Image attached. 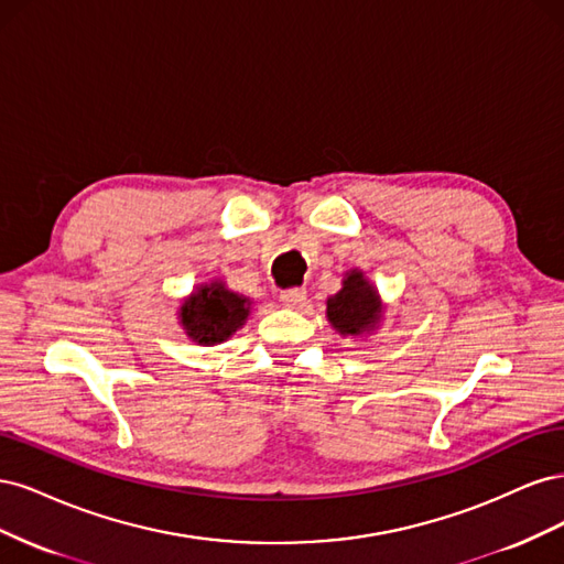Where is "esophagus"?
I'll return each instance as SVG.
<instances>
[{
    "label": "esophagus",
    "mask_w": 564,
    "mask_h": 564,
    "mask_svg": "<svg viewBox=\"0 0 564 564\" xmlns=\"http://www.w3.org/2000/svg\"><path fill=\"white\" fill-rule=\"evenodd\" d=\"M281 302L285 306H302L306 302V290L304 288H288L281 293Z\"/></svg>",
    "instance_id": "34e87169"
}]
</instances>
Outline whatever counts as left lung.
<instances>
[{
    "label": "left lung",
    "instance_id": "1",
    "mask_svg": "<svg viewBox=\"0 0 564 564\" xmlns=\"http://www.w3.org/2000/svg\"><path fill=\"white\" fill-rule=\"evenodd\" d=\"M328 318L341 335H360L379 321V295L360 271L347 274L344 288L328 300Z\"/></svg>",
    "mask_w": 564,
    "mask_h": 564
}]
</instances>
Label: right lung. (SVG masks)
I'll use <instances>...</instances> for the list:
<instances>
[{
  "label": "right lung",
  "instance_id": "1",
  "mask_svg": "<svg viewBox=\"0 0 564 564\" xmlns=\"http://www.w3.org/2000/svg\"><path fill=\"white\" fill-rule=\"evenodd\" d=\"M248 300L231 293L223 283H210L198 288L196 293L180 308L183 325L187 335L198 344H217L231 333H236L239 325H243L248 316Z\"/></svg>",
  "mask_w": 564,
  "mask_h": 564
}]
</instances>
